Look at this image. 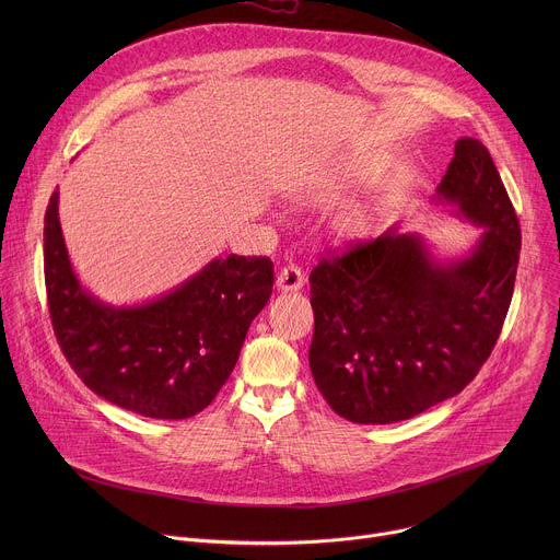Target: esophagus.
<instances>
[{
    "label": "esophagus",
    "instance_id": "esophagus-1",
    "mask_svg": "<svg viewBox=\"0 0 560 560\" xmlns=\"http://www.w3.org/2000/svg\"><path fill=\"white\" fill-rule=\"evenodd\" d=\"M303 281H305V279H303L301 268L294 266V264H290V266L281 268V272H279V277H277V288L283 290V292H294V290L303 288Z\"/></svg>",
    "mask_w": 560,
    "mask_h": 560
}]
</instances>
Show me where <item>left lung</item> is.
<instances>
[{
    "instance_id": "obj_1",
    "label": "left lung",
    "mask_w": 560,
    "mask_h": 560,
    "mask_svg": "<svg viewBox=\"0 0 560 560\" xmlns=\"http://www.w3.org/2000/svg\"><path fill=\"white\" fill-rule=\"evenodd\" d=\"M439 199L486 232L458 261L389 230L310 272V370L352 423H396L456 396L492 354L510 310L521 225L488 148L456 141Z\"/></svg>"
}]
</instances>
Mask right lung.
Returning a JSON list of instances; mask_svg holds the SVG:
<instances>
[{"instance_id": "obj_1", "label": "right lung", "mask_w": 560, "mask_h": 560, "mask_svg": "<svg viewBox=\"0 0 560 560\" xmlns=\"http://www.w3.org/2000/svg\"><path fill=\"white\" fill-rule=\"evenodd\" d=\"M59 192L44 217V277L57 343L97 396L150 419H190L212 404L272 294L268 257L210 261L156 301L115 307L77 281L59 225Z\"/></svg>"}]
</instances>
